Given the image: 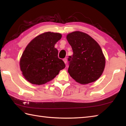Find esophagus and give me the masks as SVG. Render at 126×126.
Segmentation results:
<instances>
[{
  "label": "esophagus",
  "instance_id": "34e87169",
  "mask_svg": "<svg viewBox=\"0 0 126 126\" xmlns=\"http://www.w3.org/2000/svg\"><path fill=\"white\" fill-rule=\"evenodd\" d=\"M63 61H64V63L66 64V62H67V59H66V58H64V59H63Z\"/></svg>",
  "mask_w": 126,
  "mask_h": 126
}]
</instances>
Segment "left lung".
I'll return each mask as SVG.
<instances>
[{"mask_svg":"<svg viewBox=\"0 0 126 126\" xmlns=\"http://www.w3.org/2000/svg\"><path fill=\"white\" fill-rule=\"evenodd\" d=\"M66 39L73 49L69 56L68 73L82 84L95 82L102 74L106 60L100 45L88 34L80 31L69 33Z\"/></svg>","mask_w":126,"mask_h":126,"instance_id":"obj_1","label":"left lung"}]
</instances>
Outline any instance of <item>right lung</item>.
<instances>
[{
  "label": "right lung",
  "instance_id": "1",
  "mask_svg": "<svg viewBox=\"0 0 126 126\" xmlns=\"http://www.w3.org/2000/svg\"><path fill=\"white\" fill-rule=\"evenodd\" d=\"M61 38L60 33L47 32L29 43L20 60V70L28 81L33 84H44L54 79L65 67L55 47Z\"/></svg>",
  "mask_w": 126,
  "mask_h": 126
}]
</instances>
